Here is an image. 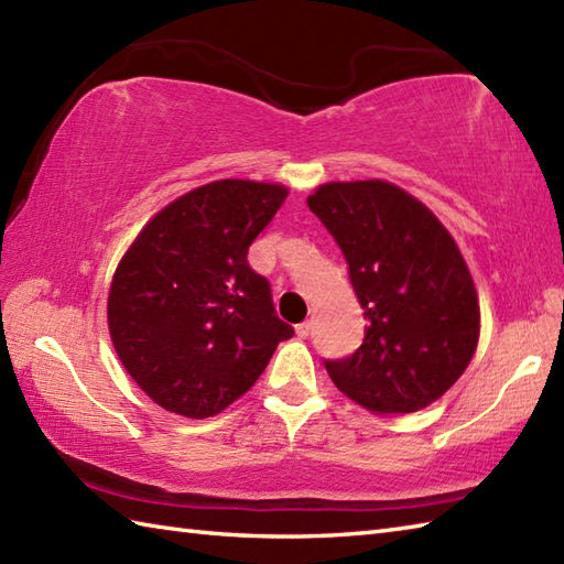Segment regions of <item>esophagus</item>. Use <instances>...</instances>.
<instances>
[{
    "label": "esophagus",
    "mask_w": 564,
    "mask_h": 564,
    "mask_svg": "<svg viewBox=\"0 0 564 564\" xmlns=\"http://www.w3.org/2000/svg\"><path fill=\"white\" fill-rule=\"evenodd\" d=\"M310 332H313V322H301V325L295 327V334H297V337H301V339H307Z\"/></svg>",
    "instance_id": "obj_1"
}]
</instances>
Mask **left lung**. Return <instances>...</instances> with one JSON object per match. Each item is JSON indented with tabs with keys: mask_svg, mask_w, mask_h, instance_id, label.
Here are the masks:
<instances>
[{
	"mask_svg": "<svg viewBox=\"0 0 564 564\" xmlns=\"http://www.w3.org/2000/svg\"><path fill=\"white\" fill-rule=\"evenodd\" d=\"M349 263L368 322L364 344L327 373L346 398L376 414H410L436 402L470 364L480 303L455 239L400 186L322 184L307 196Z\"/></svg>",
	"mask_w": 564,
	"mask_h": 564,
	"instance_id": "8db88e82",
	"label": "left lung"
}]
</instances>
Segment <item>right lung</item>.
I'll use <instances>...</instances> for the list:
<instances>
[{
    "instance_id": "add662e5",
    "label": "right lung",
    "mask_w": 564,
    "mask_h": 564,
    "mask_svg": "<svg viewBox=\"0 0 564 564\" xmlns=\"http://www.w3.org/2000/svg\"><path fill=\"white\" fill-rule=\"evenodd\" d=\"M289 188L223 178L178 196L142 227L109 291L113 349L166 412L206 419L254 386L293 327L279 319L249 245Z\"/></svg>"
}]
</instances>
